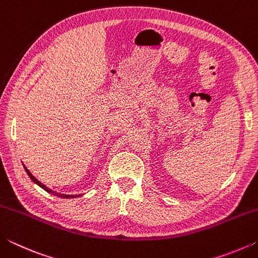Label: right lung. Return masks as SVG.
<instances>
[{
	"label": "right lung",
	"mask_w": 258,
	"mask_h": 258,
	"mask_svg": "<svg viewBox=\"0 0 258 258\" xmlns=\"http://www.w3.org/2000/svg\"><path fill=\"white\" fill-rule=\"evenodd\" d=\"M23 165H24V164H23ZM24 168H25L26 173L28 174V176L30 177V180H32V181L35 183V184H37L38 186H41L42 189H44L46 192H49V194L55 196V197H60V198H77V197H80V196H81V195H63V194H59V192H55V191H53V190H51V189H49V187L43 184V183H41L40 181H38L37 178L35 177V176L33 175V174L28 171V168L26 167L25 165H24Z\"/></svg>",
	"instance_id": "right-lung-1"
}]
</instances>
